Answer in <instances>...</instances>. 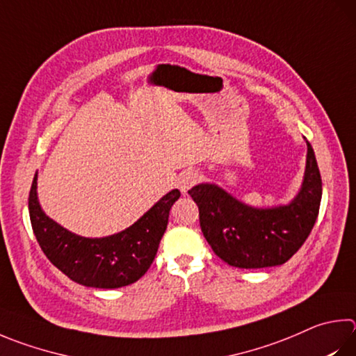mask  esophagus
I'll list each match as a JSON object with an SVG mask.
<instances>
[{"label": "esophagus", "instance_id": "obj_1", "mask_svg": "<svg viewBox=\"0 0 356 356\" xmlns=\"http://www.w3.org/2000/svg\"><path fill=\"white\" fill-rule=\"evenodd\" d=\"M197 179H199V174L193 170H186V171H182L179 174L177 186H179V190L182 191V195H185V193L197 182Z\"/></svg>", "mask_w": 356, "mask_h": 356}]
</instances>
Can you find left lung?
Instances as JSON below:
<instances>
[{"label": "left lung", "mask_w": 356, "mask_h": 356, "mask_svg": "<svg viewBox=\"0 0 356 356\" xmlns=\"http://www.w3.org/2000/svg\"><path fill=\"white\" fill-rule=\"evenodd\" d=\"M188 195L199 207L200 229L213 252L230 266L258 269L286 263L302 248L318 218L322 180L307 141L303 182L289 204L257 209L215 184H199Z\"/></svg>", "instance_id": "obj_1"}]
</instances>
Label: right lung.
Returning <instances> with one entry per match:
<instances>
[{
	"instance_id": "right-lung-1",
	"label": "right lung",
	"mask_w": 356,
	"mask_h": 356,
	"mask_svg": "<svg viewBox=\"0 0 356 356\" xmlns=\"http://www.w3.org/2000/svg\"><path fill=\"white\" fill-rule=\"evenodd\" d=\"M180 197L171 190L137 222L104 238H86L62 227L42 210L37 197V172L29 191V216L43 254L68 279L90 288H121L137 282L156 258L170 210Z\"/></svg>"
}]
</instances>
